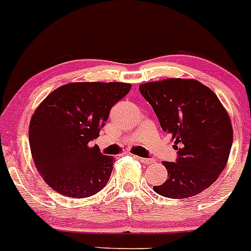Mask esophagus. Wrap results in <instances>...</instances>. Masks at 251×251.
<instances>
[{"label": "esophagus", "instance_id": "obj_1", "mask_svg": "<svg viewBox=\"0 0 251 251\" xmlns=\"http://www.w3.org/2000/svg\"><path fill=\"white\" fill-rule=\"evenodd\" d=\"M133 157H135L136 159L140 160V162L145 163V164H153V163H154V159H153V158H142L138 157V155H133Z\"/></svg>", "mask_w": 251, "mask_h": 251}]
</instances>
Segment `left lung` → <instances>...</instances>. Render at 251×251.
Instances as JSON below:
<instances>
[{
	"label": "left lung",
	"mask_w": 251,
	"mask_h": 251,
	"mask_svg": "<svg viewBox=\"0 0 251 251\" xmlns=\"http://www.w3.org/2000/svg\"><path fill=\"white\" fill-rule=\"evenodd\" d=\"M163 131L172 135L175 162H164L168 179L153 190L168 199L193 198L217 180L227 164L233 128L208 87L195 79L168 78L140 86Z\"/></svg>",
	"instance_id": "left-lung-1"
}]
</instances>
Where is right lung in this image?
Wrapping results in <instances>:
<instances>
[{"label":"right lung","instance_id":"obj_1","mask_svg":"<svg viewBox=\"0 0 251 251\" xmlns=\"http://www.w3.org/2000/svg\"><path fill=\"white\" fill-rule=\"evenodd\" d=\"M131 84L79 82L55 89L38 106L29 125L36 169L58 194L84 199L105 187L114 157L91 142L105 125L110 109Z\"/></svg>","mask_w":251,"mask_h":251}]
</instances>
